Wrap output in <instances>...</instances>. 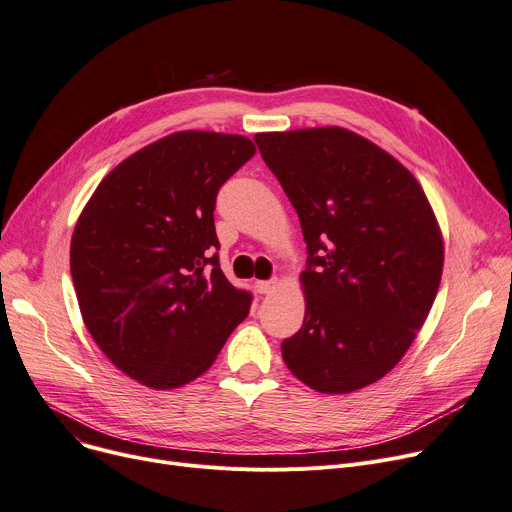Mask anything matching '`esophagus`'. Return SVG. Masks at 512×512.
<instances>
[{"label":"esophagus","instance_id":"34e87169","mask_svg":"<svg viewBox=\"0 0 512 512\" xmlns=\"http://www.w3.org/2000/svg\"><path fill=\"white\" fill-rule=\"evenodd\" d=\"M276 286H278V280H261V282H255V288H257V292L259 294H271L276 290Z\"/></svg>","mask_w":512,"mask_h":512}]
</instances>
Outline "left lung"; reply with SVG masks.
<instances>
[{
    "mask_svg": "<svg viewBox=\"0 0 512 512\" xmlns=\"http://www.w3.org/2000/svg\"><path fill=\"white\" fill-rule=\"evenodd\" d=\"M306 243L302 327L282 342L296 379L342 395L377 383L424 325L442 236L414 175L344 127L255 135Z\"/></svg>",
    "mask_w": 512,
    "mask_h": 512,
    "instance_id": "obj_1",
    "label": "left lung"
}]
</instances>
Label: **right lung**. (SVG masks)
Returning <instances> with one entry per match:
<instances>
[{
    "label": "right lung",
    "instance_id": "add662e5",
    "mask_svg": "<svg viewBox=\"0 0 512 512\" xmlns=\"http://www.w3.org/2000/svg\"><path fill=\"white\" fill-rule=\"evenodd\" d=\"M243 135L179 131L138 150L100 181L82 210L70 267L98 348L150 389L206 372L253 296L220 269V187L253 158Z\"/></svg>",
    "mask_w": 512,
    "mask_h": 512
}]
</instances>
